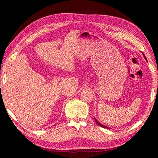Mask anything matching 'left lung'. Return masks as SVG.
<instances>
[{
  "instance_id": "left-lung-1",
  "label": "left lung",
  "mask_w": 158,
  "mask_h": 158,
  "mask_svg": "<svg viewBox=\"0 0 158 158\" xmlns=\"http://www.w3.org/2000/svg\"><path fill=\"white\" fill-rule=\"evenodd\" d=\"M143 56H144V58H145V59L146 60V56H145V55H144L143 54ZM95 122L96 123H97V124L98 125H100V126H101V127H105V128H107V129H109V127H106V126H105V125H103L102 124H101L100 123H99L98 121H97V119H96V118H95Z\"/></svg>"
}]
</instances>
